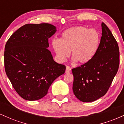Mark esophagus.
Returning a JSON list of instances; mask_svg holds the SVG:
<instances>
[{
  "mask_svg": "<svg viewBox=\"0 0 124 124\" xmlns=\"http://www.w3.org/2000/svg\"><path fill=\"white\" fill-rule=\"evenodd\" d=\"M70 70H71V68H70V66H67L66 68V70H65V72H66V73H69V72H70Z\"/></svg>",
  "mask_w": 124,
  "mask_h": 124,
  "instance_id": "obj_1",
  "label": "esophagus"
}]
</instances>
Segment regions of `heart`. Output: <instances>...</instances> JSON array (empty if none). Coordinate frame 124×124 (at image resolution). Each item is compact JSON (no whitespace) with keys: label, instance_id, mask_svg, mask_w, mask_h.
<instances>
[{"label":"heart","instance_id":"heart-1","mask_svg":"<svg viewBox=\"0 0 124 124\" xmlns=\"http://www.w3.org/2000/svg\"><path fill=\"white\" fill-rule=\"evenodd\" d=\"M100 35L96 30L85 26L68 28L61 34V39H55L52 45L60 62H65L71 51L74 61L86 63L94 57L99 48Z\"/></svg>","mask_w":124,"mask_h":124}]
</instances>
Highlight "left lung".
<instances>
[{"instance_id": "8db88e82", "label": "left lung", "mask_w": 124, "mask_h": 124, "mask_svg": "<svg viewBox=\"0 0 124 124\" xmlns=\"http://www.w3.org/2000/svg\"><path fill=\"white\" fill-rule=\"evenodd\" d=\"M101 27L102 36L94 57L72 69L73 93L81 101H94L104 96L118 70V45L104 23Z\"/></svg>"}]
</instances>
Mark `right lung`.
Segmentation results:
<instances>
[{
	"instance_id": "obj_1",
	"label": "right lung",
	"mask_w": 124,
	"mask_h": 124,
	"mask_svg": "<svg viewBox=\"0 0 124 124\" xmlns=\"http://www.w3.org/2000/svg\"><path fill=\"white\" fill-rule=\"evenodd\" d=\"M56 31L50 24H27L6 44V73L17 93L26 100L44 97L54 81L65 73L66 66L55 62L47 48L48 39Z\"/></svg>"
}]
</instances>
